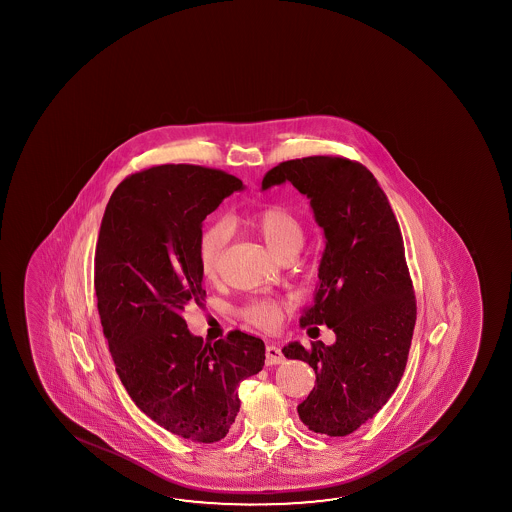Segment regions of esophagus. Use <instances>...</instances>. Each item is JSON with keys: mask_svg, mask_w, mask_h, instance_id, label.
Returning a JSON list of instances; mask_svg holds the SVG:
<instances>
[{"mask_svg": "<svg viewBox=\"0 0 512 512\" xmlns=\"http://www.w3.org/2000/svg\"><path fill=\"white\" fill-rule=\"evenodd\" d=\"M284 361V353H282V350H280L278 346H273V344L266 346V364H268V366H273V364H280V362Z\"/></svg>", "mask_w": 512, "mask_h": 512, "instance_id": "34e87169", "label": "esophagus"}]
</instances>
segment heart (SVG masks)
<instances>
[{
	"label": "heart",
	"mask_w": 512,
	"mask_h": 512,
	"mask_svg": "<svg viewBox=\"0 0 512 512\" xmlns=\"http://www.w3.org/2000/svg\"><path fill=\"white\" fill-rule=\"evenodd\" d=\"M246 225L252 228L260 239L268 244L269 250L282 257L287 252H298L303 243L302 221L293 212L282 205H266L255 210L248 218ZM228 228L225 223H212L203 230L198 241V260L205 277L212 278L218 273L219 260L227 246ZM243 318L255 327H277L280 321L278 303L259 300L244 307Z\"/></svg>",
	"instance_id": "obj_1"
}]
</instances>
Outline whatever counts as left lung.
I'll use <instances>...</instances> for the list:
<instances>
[{
  "instance_id": "left-lung-1",
  "label": "left lung",
  "mask_w": 512,
  "mask_h": 512,
  "mask_svg": "<svg viewBox=\"0 0 512 512\" xmlns=\"http://www.w3.org/2000/svg\"><path fill=\"white\" fill-rule=\"evenodd\" d=\"M285 182L310 200L325 235L314 303L303 325H327L336 343L298 341L287 359L309 362L316 386L298 405L305 427L343 437L373 418L400 384L416 300L398 221L377 178L341 157L287 160L262 180V191Z\"/></svg>"
}]
</instances>
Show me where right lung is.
Instances as JSON below:
<instances>
[{
  "label": "right lung",
  "mask_w": 512,
  "mask_h": 512,
  "mask_svg": "<svg viewBox=\"0 0 512 512\" xmlns=\"http://www.w3.org/2000/svg\"><path fill=\"white\" fill-rule=\"evenodd\" d=\"M243 189L235 176L189 164L135 173L110 196L96 244L98 312L121 384L148 418L196 443L227 436L237 387L266 359L259 337L232 332L205 344L182 318L187 303L205 300L203 219Z\"/></svg>",
  "instance_id": "add662e5"
}]
</instances>
